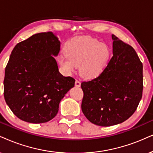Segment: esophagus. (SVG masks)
<instances>
[{
  "mask_svg": "<svg viewBox=\"0 0 153 153\" xmlns=\"http://www.w3.org/2000/svg\"><path fill=\"white\" fill-rule=\"evenodd\" d=\"M75 85L76 87H80V81L79 80H75Z\"/></svg>",
  "mask_w": 153,
  "mask_h": 153,
  "instance_id": "34e87169",
  "label": "esophagus"
}]
</instances>
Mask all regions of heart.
<instances>
[{
    "label": "heart",
    "instance_id": "1",
    "mask_svg": "<svg viewBox=\"0 0 153 153\" xmlns=\"http://www.w3.org/2000/svg\"><path fill=\"white\" fill-rule=\"evenodd\" d=\"M66 56L60 57L61 66L72 72L80 65V72L86 78L100 75L107 67L111 56V49L107 44L91 36L73 38L65 46Z\"/></svg>",
    "mask_w": 153,
    "mask_h": 153
}]
</instances>
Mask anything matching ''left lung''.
<instances>
[{"label": "left lung", "mask_w": 153, "mask_h": 153, "mask_svg": "<svg viewBox=\"0 0 153 153\" xmlns=\"http://www.w3.org/2000/svg\"><path fill=\"white\" fill-rule=\"evenodd\" d=\"M113 56L101 74L83 81L82 113L100 126L122 123L136 111L143 94V63L132 46L112 35Z\"/></svg>", "instance_id": "1"}]
</instances>
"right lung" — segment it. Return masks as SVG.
<instances>
[{"mask_svg":"<svg viewBox=\"0 0 153 153\" xmlns=\"http://www.w3.org/2000/svg\"><path fill=\"white\" fill-rule=\"evenodd\" d=\"M61 43L51 32L34 34L15 46L5 67L4 98L22 121L45 123L56 117L67 92L75 85L72 77L59 71L56 56Z\"/></svg>","mask_w":153,"mask_h":153,"instance_id":"1","label":"right lung"}]
</instances>
